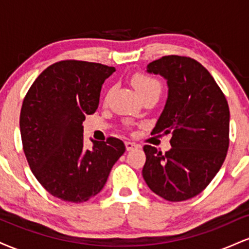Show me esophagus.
I'll return each mask as SVG.
<instances>
[{"mask_svg": "<svg viewBox=\"0 0 249 249\" xmlns=\"http://www.w3.org/2000/svg\"><path fill=\"white\" fill-rule=\"evenodd\" d=\"M125 146H126L127 151H131V150H133V148L138 147V145L134 144V142H125Z\"/></svg>", "mask_w": 249, "mask_h": 249, "instance_id": "1", "label": "esophagus"}]
</instances>
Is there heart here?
Listing matches in <instances>:
<instances>
[{"mask_svg":"<svg viewBox=\"0 0 249 249\" xmlns=\"http://www.w3.org/2000/svg\"><path fill=\"white\" fill-rule=\"evenodd\" d=\"M132 84L141 97L152 92L160 93L161 91L160 82L152 76L146 75V73H137V75H134L132 77Z\"/></svg>","mask_w":249,"mask_h":249,"instance_id":"heart-1","label":"heart"}]
</instances>
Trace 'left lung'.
<instances>
[{"instance_id": "8db88e82", "label": "left lung", "mask_w": 249, "mask_h": 249, "mask_svg": "<svg viewBox=\"0 0 249 249\" xmlns=\"http://www.w3.org/2000/svg\"><path fill=\"white\" fill-rule=\"evenodd\" d=\"M147 72L167 81L168 93L152 133H172L171 150L145 145L142 177L150 190L168 201L201 193L224 164L230 145V107L211 73L196 59L164 56Z\"/></svg>"}]
</instances>
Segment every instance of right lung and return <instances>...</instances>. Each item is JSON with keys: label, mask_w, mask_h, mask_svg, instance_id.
I'll return each instance as SVG.
<instances>
[{"label": "right lung", "mask_w": 249, "mask_h": 249, "mask_svg": "<svg viewBox=\"0 0 249 249\" xmlns=\"http://www.w3.org/2000/svg\"><path fill=\"white\" fill-rule=\"evenodd\" d=\"M116 69L99 63L62 61L33 83L19 116L23 151L34 176L51 196L83 202L102 191L125 152L121 139L83 146V122L95 113L103 83Z\"/></svg>", "instance_id": "add662e5"}]
</instances>
